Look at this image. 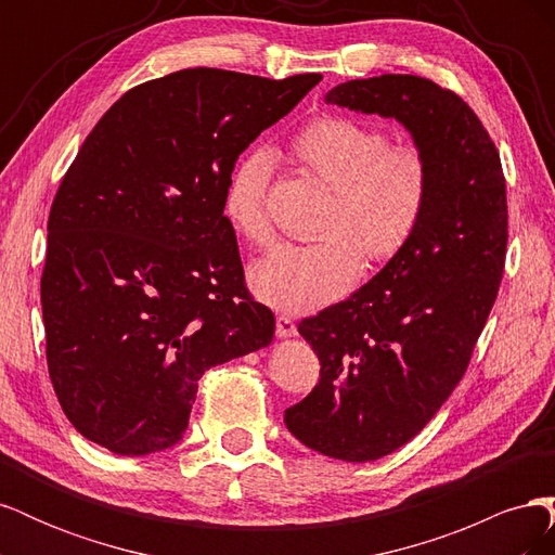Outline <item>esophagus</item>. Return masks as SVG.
Returning <instances> with one entry per match:
<instances>
[{
    "label": "esophagus",
    "mask_w": 555,
    "mask_h": 555,
    "mask_svg": "<svg viewBox=\"0 0 555 555\" xmlns=\"http://www.w3.org/2000/svg\"><path fill=\"white\" fill-rule=\"evenodd\" d=\"M275 335L278 338H294L296 335V324H294V319H289V317H278L275 319Z\"/></svg>",
    "instance_id": "1"
}]
</instances>
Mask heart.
<instances>
[{
  "instance_id": "b5f03b06",
  "label": "heart",
  "mask_w": 555,
  "mask_h": 555,
  "mask_svg": "<svg viewBox=\"0 0 555 555\" xmlns=\"http://www.w3.org/2000/svg\"><path fill=\"white\" fill-rule=\"evenodd\" d=\"M292 155L328 188L319 233L296 245L278 243L249 268L261 304L289 314L324 308L345 296L367 263H386L410 245L430 201V164L414 145H389L382 129L340 115H322L292 139ZM271 157L247 153L233 166L222 212L249 243L271 236L266 194Z\"/></svg>"
}]
</instances>
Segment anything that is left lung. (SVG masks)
<instances>
[{
    "instance_id": "1",
    "label": "left lung",
    "mask_w": 555,
    "mask_h": 555,
    "mask_svg": "<svg viewBox=\"0 0 555 555\" xmlns=\"http://www.w3.org/2000/svg\"><path fill=\"white\" fill-rule=\"evenodd\" d=\"M324 99L393 117L430 164V201L410 245L343 304L298 324L322 371L284 424L324 456L365 463L422 433L461 382L505 268L507 190L475 111L428 78L347 80Z\"/></svg>"
}]
</instances>
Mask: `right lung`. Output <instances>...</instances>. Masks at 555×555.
Listing matches in <instances>:
<instances>
[{
  "label": "right lung",
  "mask_w": 555,
  "mask_h": 555,
  "mask_svg": "<svg viewBox=\"0 0 555 555\" xmlns=\"http://www.w3.org/2000/svg\"><path fill=\"white\" fill-rule=\"evenodd\" d=\"M319 80L182 69L90 131L50 208L41 278L48 373L82 438L117 456L169 449L201 375L271 345L222 196L243 150Z\"/></svg>",
  "instance_id": "1"
}]
</instances>
